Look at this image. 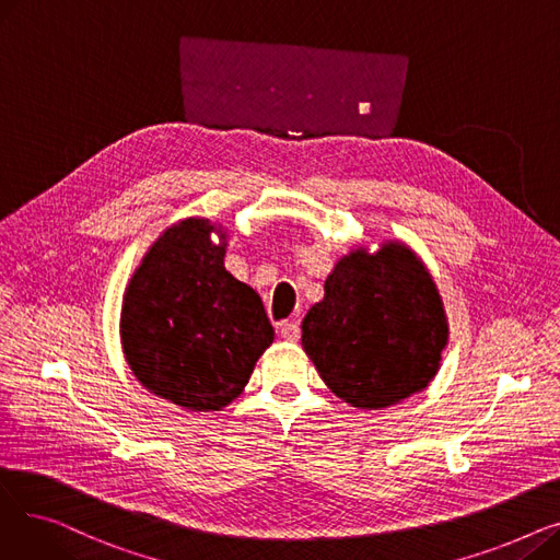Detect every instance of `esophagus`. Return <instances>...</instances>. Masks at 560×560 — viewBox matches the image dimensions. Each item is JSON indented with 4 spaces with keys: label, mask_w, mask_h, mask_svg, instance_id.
<instances>
[{
    "label": "esophagus",
    "mask_w": 560,
    "mask_h": 560,
    "mask_svg": "<svg viewBox=\"0 0 560 560\" xmlns=\"http://www.w3.org/2000/svg\"><path fill=\"white\" fill-rule=\"evenodd\" d=\"M279 334H281L283 340L295 342L300 338V325H298V322H292V319H285L279 325Z\"/></svg>",
    "instance_id": "esophagus-1"
}]
</instances>
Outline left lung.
<instances>
[{
    "label": "left lung",
    "mask_w": 560,
    "mask_h": 560,
    "mask_svg": "<svg viewBox=\"0 0 560 560\" xmlns=\"http://www.w3.org/2000/svg\"><path fill=\"white\" fill-rule=\"evenodd\" d=\"M447 345V319L422 260L399 243L345 256L325 300L302 322L322 381L357 408H386L427 388Z\"/></svg>",
    "instance_id": "obj_1"
}]
</instances>
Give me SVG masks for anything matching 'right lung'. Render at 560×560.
Wrapping results in <instances>:
<instances>
[{"label":"right lung","instance_id":"1","mask_svg":"<svg viewBox=\"0 0 560 560\" xmlns=\"http://www.w3.org/2000/svg\"><path fill=\"white\" fill-rule=\"evenodd\" d=\"M211 231L206 220L167 229L131 277L120 319L140 384L190 410L238 397L275 340L260 298L224 270V243Z\"/></svg>","mask_w":560,"mask_h":560}]
</instances>
